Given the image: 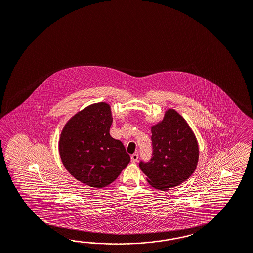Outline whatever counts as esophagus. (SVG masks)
Here are the masks:
<instances>
[{
  "label": "esophagus",
  "instance_id": "34e87169",
  "mask_svg": "<svg viewBox=\"0 0 253 253\" xmlns=\"http://www.w3.org/2000/svg\"><path fill=\"white\" fill-rule=\"evenodd\" d=\"M138 158H139L138 154H133V155L130 157V160H131L132 163H136L137 161H138Z\"/></svg>",
  "mask_w": 253,
  "mask_h": 253
}]
</instances>
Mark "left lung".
Wrapping results in <instances>:
<instances>
[{"mask_svg": "<svg viewBox=\"0 0 253 253\" xmlns=\"http://www.w3.org/2000/svg\"><path fill=\"white\" fill-rule=\"evenodd\" d=\"M152 157L139 167L154 188L160 191L178 186L194 172L198 144L184 119L169 109L161 123L152 127Z\"/></svg>", "mask_w": 253, "mask_h": 253, "instance_id": "left-lung-1", "label": "left lung"}]
</instances>
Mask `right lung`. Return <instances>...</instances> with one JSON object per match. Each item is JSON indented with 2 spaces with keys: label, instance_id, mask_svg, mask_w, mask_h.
<instances>
[{
  "label": "right lung",
  "instance_id": "obj_1",
  "mask_svg": "<svg viewBox=\"0 0 253 253\" xmlns=\"http://www.w3.org/2000/svg\"><path fill=\"white\" fill-rule=\"evenodd\" d=\"M110 107L96 103L64 126L59 142L62 163L77 180L95 188L113 182L130 161L120 140L110 136Z\"/></svg>",
  "mask_w": 253,
  "mask_h": 253
}]
</instances>
